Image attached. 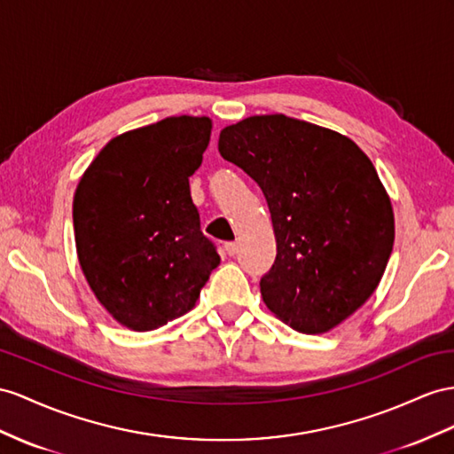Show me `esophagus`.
<instances>
[{
	"mask_svg": "<svg viewBox=\"0 0 454 454\" xmlns=\"http://www.w3.org/2000/svg\"><path fill=\"white\" fill-rule=\"evenodd\" d=\"M224 249H226V253L230 254V257H234V254L238 253V243H234V241H230V243H226V246H224Z\"/></svg>",
	"mask_w": 454,
	"mask_h": 454,
	"instance_id": "34e87169",
	"label": "esophagus"
}]
</instances>
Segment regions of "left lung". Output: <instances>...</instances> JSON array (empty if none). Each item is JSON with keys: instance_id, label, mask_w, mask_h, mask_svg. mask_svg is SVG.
<instances>
[{"instance_id": "obj_1", "label": "left lung", "mask_w": 454, "mask_h": 454, "mask_svg": "<svg viewBox=\"0 0 454 454\" xmlns=\"http://www.w3.org/2000/svg\"><path fill=\"white\" fill-rule=\"evenodd\" d=\"M218 151L259 184L276 261L261 278L264 305L301 333H324L366 303L395 239L391 201L351 139L286 114L226 126Z\"/></svg>"}]
</instances>
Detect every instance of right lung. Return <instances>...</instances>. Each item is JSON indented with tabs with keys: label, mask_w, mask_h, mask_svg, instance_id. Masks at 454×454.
<instances>
[{
	"label": "right lung",
	"mask_w": 454,
	"mask_h": 454,
	"mask_svg": "<svg viewBox=\"0 0 454 454\" xmlns=\"http://www.w3.org/2000/svg\"><path fill=\"white\" fill-rule=\"evenodd\" d=\"M211 128L207 116L184 114L121 134L80 178L78 261L126 328L155 330L185 315L220 262L190 193Z\"/></svg>",
	"instance_id": "1"
}]
</instances>
